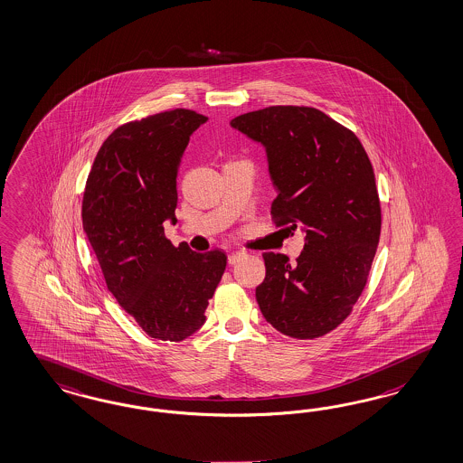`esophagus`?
<instances>
[{"label": "esophagus", "instance_id": "34e87169", "mask_svg": "<svg viewBox=\"0 0 463 463\" xmlns=\"http://www.w3.org/2000/svg\"><path fill=\"white\" fill-rule=\"evenodd\" d=\"M242 258H244V253L234 251V253H231V255L227 256V263H229V265H236Z\"/></svg>", "mask_w": 463, "mask_h": 463}]
</instances>
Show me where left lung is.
<instances>
[{
	"instance_id": "8db88e82",
	"label": "left lung",
	"mask_w": 463,
	"mask_h": 463,
	"mask_svg": "<svg viewBox=\"0 0 463 463\" xmlns=\"http://www.w3.org/2000/svg\"><path fill=\"white\" fill-rule=\"evenodd\" d=\"M231 127L267 150L277 198L271 219L301 229L296 263L265 253L256 288L261 315L292 338H318L351 315L366 286L382 231L373 165L351 129L304 106H271L234 118Z\"/></svg>"
}]
</instances>
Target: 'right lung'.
<instances>
[{"label": "right lung", "instance_id": "right-lung-1", "mask_svg": "<svg viewBox=\"0 0 463 463\" xmlns=\"http://www.w3.org/2000/svg\"><path fill=\"white\" fill-rule=\"evenodd\" d=\"M207 116L173 109L116 128L97 152L81 203L83 231L116 301L157 340L181 342L205 323L222 279L221 250L196 253L164 234L175 223L177 173Z\"/></svg>", "mask_w": 463, "mask_h": 463}]
</instances>
